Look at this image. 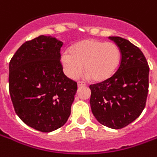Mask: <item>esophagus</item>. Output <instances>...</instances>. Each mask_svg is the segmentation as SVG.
I'll return each instance as SVG.
<instances>
[{
	"label": "esophagus",
	"mask_w": 157,
	"mask_h": 157,
	"mask_svg": "<svg viewBox=\"0 0 157 157\" xmlns=\"http://www.w3.org/2000/svg\"><path fill=\"white\" fill-rule=\"evenodd\" d=\"M77 86H78V87H82V86H86V85L84 83V82H77Z\"/></svg>",
	"instance_id": "1"
}]
</instances>
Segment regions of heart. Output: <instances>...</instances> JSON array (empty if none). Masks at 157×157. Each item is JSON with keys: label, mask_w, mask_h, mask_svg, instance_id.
<instances>
[{"label": "heart", "mask_w": 157, "mask_h": 157, "mask_svg": "<svg viewBox=\"0 0 157 157\" xmlns=\"http://www.w3.org/2000/svg\"><path fill=\"white\" fill-rule=\"evenodd\" d=\"M121 61V51L113 42L86 39L75 43L61 57V64L68 77L76 79L83 65L87 77L103 82L111 78Z\"/></svg>", "instance_id": "b5f03b06"}]
</instances>
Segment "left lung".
Returning <instances> with one entry per match:
<instances>
[{
  "label": "left lung",
  "mask_w": 157,
  "mask_h": 157,
  "mask_svg": "<svg viewBox=\"0 0 157 157\" xmlns=\"http://www.w3.org/2000/svg\"><path fill=\"white\" fill-rule=\"evenodd\" d=\"M109 38L120 48V66L109 80L90 85V105L99 123L120 129L136 120L145 107L150 68L138 47L121 37Z\"/></svg>",
  "instance_id": "1"
}]
</instances>
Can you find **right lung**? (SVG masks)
Wrapping results in <instances>:
<instances>
[{
  "mask_svg": "<svg viewBox=\"0 0 157 157\" xmlns=\"http://www.w3.org/2000/svg\"><path fill=\"white\" fill-rule=\"evenodd\" d=\"M63 42L40 36L26 41L9 63V93L15 112L25 124L50 132L66 123L77 83L63 74Z\"/></svg>",
  "mask_w": 157,
  "mask_h": 157,
  "instance_id": "add662e5",
  "label": "right lung"
}]
</instances>
